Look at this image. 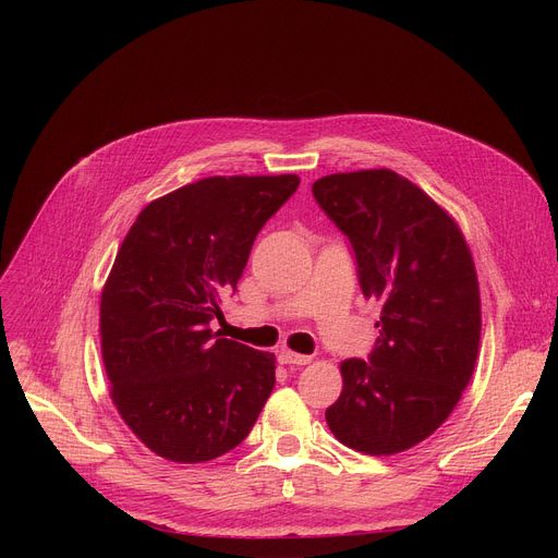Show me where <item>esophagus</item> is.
I'll return each instance as SVG.
<instances>
[{"instance_id": "obj_1", "label": "esophagus", "mask_w": 558, "mask_h": 558, "mask_svg": "<svg viewBox=\"0 0 558 558\" xmlns=\"http://www.w3.org/2000/svg\"><path fill=\"white\" fill-rule=\"evenodd\" d=\"M280 362L282 364H289V366H305L312 362L310 355H301V353H294V350H282L280 353Z\"/></svg>"}]
</instances>
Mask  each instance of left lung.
<instances>
[{
    "label": "left lung",
    "instance_id": "obj_1",
    "mask_svg": "<svg viewBox=\"0 0 558 558\" xmlns=\"http://www.w3.org/2000/svg\"><path fill=\"white\" fill-rule=\"evenodd\" d=\"M312 192L353 244L364 296L383 303L368 362L339 366L328 427L364 454L404 452L448 421L475 371L482 301L471 248L441 205L391 169L330 173Z\"/></svg>",
    "mask_w": 558,
    "mask_h": 558
}]
</instances>
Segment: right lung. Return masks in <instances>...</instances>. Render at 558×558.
I'll return each mask as SVG.
<instances>
[{
    "label": "right lung",
    "mask_w": 558,
    "mask_h": 558,
    "mask_svg": "<svg viewBox=\"0 0 558 558\" xmlns=\"http://www.w3.org/2000/svg\"><path fill=\"white\" fill-rule=\"evenodd\" d=\"M296 173L210 175L137 215L101 289V357L112 404L140 441L175 463L238 448L276 385V355L210 330L259 228Z\"/></svg>",
    "instance_id": "obj_1"
}]
</instances>
